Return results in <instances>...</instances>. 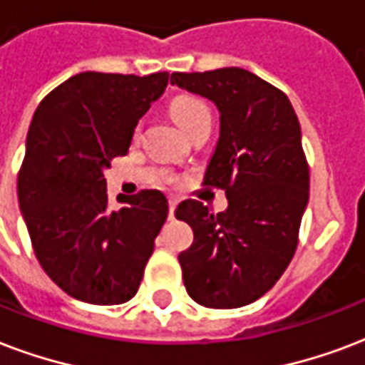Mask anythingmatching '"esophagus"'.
<instances>
[{
    "mask_svg": "<svg viewBox=\"0 0 365 365\" xmlns=\"http://www.w3.org/2000/svg\"><path fill=\"white\" fill-rule=\"evenodd\" d=\"M176 207H178V199L176 197H170V199H168V218L170 220H174V210H176Z\"/></svg>",
    "mask_w": 365,
    "mask_h": 365,
    "instance_id": "esophagus-1",
    "label": "esophagus"
}]
</instances>
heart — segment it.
Masks as SVG:
<instances>
[{"label": "heart", "mask_w": 365, "mask_h": 365, "mask_svg": "<svg viewBox=\"0 0 365 365\" xmlns=\"http://www.w3.org/2000/svg\"><path fill=\"white\" fill-rule=\"evenodd\" d=\"M170 115L178 122V126L185 132L189 126H193L195 122L202 120V118H210V110L197 97L178 96L170 103Z\"/></svg>", "instance_id": "1"}]
</instances>
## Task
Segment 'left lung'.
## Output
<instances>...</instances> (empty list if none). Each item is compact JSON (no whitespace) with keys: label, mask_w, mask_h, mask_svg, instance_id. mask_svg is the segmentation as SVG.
I'll return each instance as SVG.
<instances>
[{"label":"left lung","mask_w":365,"mask_h":365,"mask_svg":"<svg viewBox=\"0 0 365 365\" xmlns=\"http://www.w3.org/2000/svg\"><path fill=\"white\" fill-rule=\"evenodd\" d=\"M170 83L218 108L205 185L227 195L218 214L193 199L178 205L176 218L195 233L178 257L183 285L207 308L250 304L274 287L297 250L310 189L299 118L283 91L237 66L172 72Z\"/></svg>","instance_id":"left-lung-1"}]
</instances>
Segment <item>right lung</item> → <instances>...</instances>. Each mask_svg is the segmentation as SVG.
I'll return each instance as SVG.
<instances>
[{
    "label": "right lung",
    "mask_w": 365,
    "mask_h": 365,
    "mask_svg": "<svg viewBox=\"0 0 365 365\" xmlns=\"http://www.w3.org/2000/svg\"><path fill=\"white\" fill-rule=\"evenodd\" d=\"M168 76L80 72L36 108L16 183L19 207L40 266L74 299L110 306L138 293L168 201L145 189L118 197L122 207L113 210L103 172L126 155Z\"/></svg>",
    "instance_id": "obj_1"
}]
</instances>
